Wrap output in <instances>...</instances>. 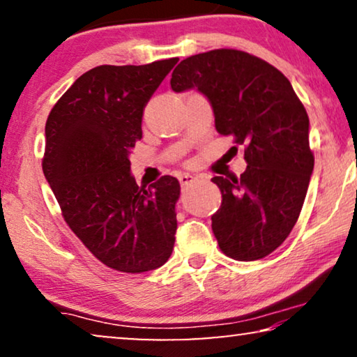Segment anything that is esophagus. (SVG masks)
<instances>
[{"label":"esophagus","mask_w":357,"mask_h":357,"mask_svg":"<svg viewBox=\"0 0 357 357\" xmlns=\"http://www.w3.org/2000/svg\"><path fill=\"white\" fill-rule=\"evenodd\" d=\"M178 180H180V183L183 185V187H187V185H192V183L195 182V180H198V175L183 172V174L178 175Z\"/></svg>","instance_id":"34e87169"}]
</instances>
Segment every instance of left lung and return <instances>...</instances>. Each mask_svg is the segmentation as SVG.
Listing matches in <instances>:
<instances>
[{
	"label": "left lung",
	"mask_w": 357,
	"mask_h": 357,
	"mask_svg": "<svg viewBox=\"0 0 357 357\" xmlns=\"http://www.w3.org/2000/svg\"><path fill=\"white\" fill-rule=\"evenodd\" d=\"M170 87L206 97L218 133L245 149L241 177L211 178L222 193L211 218L219 247L238 261L270 255L297 222L314 172L309 116L289 79L260 58L222 48L180 61Z\"/></svg>",
	"instance_id": "left-lung-1"
}]
</instances>
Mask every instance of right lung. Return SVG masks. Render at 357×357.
Listing matches in <instances>:
<instances>
[{"label":"right lung","mask_w":357,"mask_h":357,"mask_svg":"<svg viewBox=\"0 0 357 357\" xmlns=\"http://www.w3.org/2000/svg\"><path fill=\"white\" fill-rule=\"evenodd\" d=\"M177 61L92 68L47 119L43 175L71 231L116 271L155 270L172 255L178 180L138 187L130 151L143 138L144 107Z\"/></svg>","instance_id":"add662e5"}]
</instances>
